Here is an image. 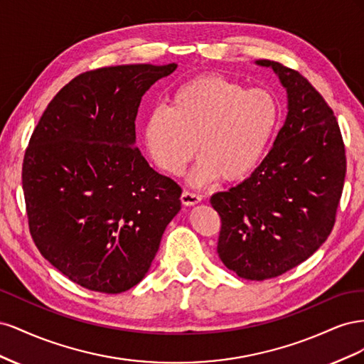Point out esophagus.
Wrapping results in <instances>:
<instances>
[{
    "label": "esophagus",
    "mask_w": 364,
    "mask_h": 364,
    "mask_svg": "<svg viewBox=\"0 0 364 364\" xmlns=\"http://www.w3.org/2000/svg\"><path fill=\"white\" fill-rule=\"evenodd\" d=\"M181 200H182V203L186 205V206H193V205H196V203L202 202V197H200L199 194L191 193V191H183L182 196H181Z\"/></svg>",
    "instance_id": "esophagus-1"
}]
</instances>
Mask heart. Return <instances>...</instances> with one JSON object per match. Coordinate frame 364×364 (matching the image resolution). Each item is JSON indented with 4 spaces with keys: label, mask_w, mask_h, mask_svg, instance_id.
<instances>
[{
    "label": "heart",
    "mask_w": 364,
    "mask_h": 364,
    "mask_svg": "<svg viewBox=\"0 0 364 364\" xmlns=\"http://www.w3.org/2000/svg\"><path fill=\"white\" fill-rule=\"evenodd\" d=\"M281 109L266 90H247L220 74H203L176 87L168 106L151 109L144 123L147 155L162 171L179 176L197 146L202 156L190 183L246 179L261 164L279 124Z\"/></svg>",
    "instance_id": "1"
}]
</instances>
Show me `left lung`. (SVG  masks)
I'll return each mask as SVG.
<instances>
[{
	"mask_svg": "<svg viewBox=\"0 0 364 364\" xmlns=\"http://www.w3.org/2000/svg\"><path fill=\"white\" fill-rule=\"evenodd\" d=\"M255 63L287 90V118L257 170L211 205L222 218L220 259L240 278L264 281L299 266L331 234L346 156L333 109L313 85L278 62Z\"/></svg>",
	"mask_w": 364,
	"mask_h": 364,
	"instance_id": "obj_1",
	"label": "left lung"
}]
</instances>
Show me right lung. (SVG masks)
Returning <instances> with one entry per match:
<instances>
[{
    "mask_svg": "<svg viewBox=\"0 0 364 364\" xmlns=\"http://www.w3.org/2000/svg\"><path fill=\"white\" fill-rule=\"evenodd\" d=\"M176 68L83 73L33 130L23 164L30 234L43 258L87 290L117 294L136 285L181 211V186L135 147L142 95Z\"/></svg>",
    "mask_w": 364,
    "mask_h": 364,
    "instance_id": "1",
    "label": "right lung"
}]
</instances>
